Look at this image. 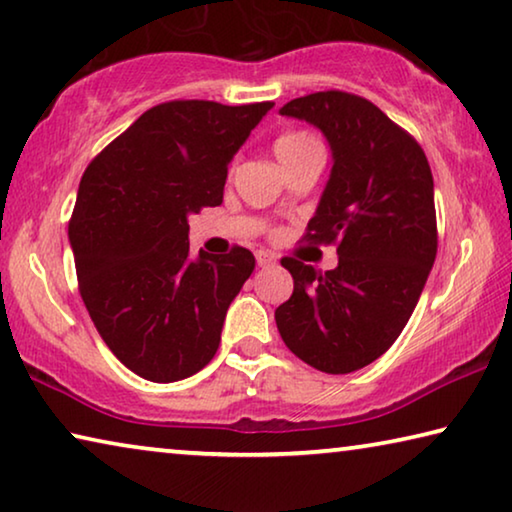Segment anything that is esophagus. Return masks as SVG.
<instances>
[{"label": "esophagus", "mask_w": 512, "mask_h": 512, "mask_svg": "<svg viewBox=\"0 0 512 512\" xmlns=\"http://www.w3.org/2000/svg\"><path fill=\"white\" fill-rule=\"evenodd\" d=\"M255 257H257V266H262V269H266V266H273L275 262H278V257H275L273 253H266V250H259Z\"/></svg>", "instance_id": "34e87169"}]
</instances>
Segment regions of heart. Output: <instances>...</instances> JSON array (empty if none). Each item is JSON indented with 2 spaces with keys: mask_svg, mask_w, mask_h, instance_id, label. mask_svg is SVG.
Wrapping results in <instances>:
<instances>
[{
  "mask_svg": "<svg viewBox=\"0 0 512 512\" xmlns=\"http://www.w3.org/2000/svg\"><path fill=\"white\" fill-rule=\"evenodd\" d=\"M312 145H319V141L314 139V136L305 134V132H291L280 136L278 141H275V157L282 161H287L289 157H294V154L303 152L305 148H312Z\"/></svg>",
  "mask_w": 512,
  "mask_h": 512,
  "instance_id": "b5f03b06",
  "label": "heart"
}]
</instances>
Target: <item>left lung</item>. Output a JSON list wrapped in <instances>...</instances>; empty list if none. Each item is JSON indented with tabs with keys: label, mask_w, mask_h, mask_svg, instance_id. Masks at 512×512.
Masks as SVG:
<instances>
[{
	"label": "left lung",
	"mask_w": 512,
	"mask_h": 512,
	"mask_svg": "<svg viewBox=\"0 0 512 512\" xmlns=\"http://www.w3.org/2000/svg\"><path fill=\"white\" fill-rule=\"evenodd\" d=\"M280 113L328 139L330 180L305 239L337 243L339 264L321 273L282 259L294 294L275 310V323L289 351L310 367L358 371L396 342L433 269L431 166L421 145L360 95L312 93Z\"/></svg>",
	"instance_id": "1"
}]
</instances>
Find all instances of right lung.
I'll return each instance as SVG.
<instances>
[{
	"label": "right lung",
	"mask_w": 512,
	"mask_h": 512,
	"mask_svg": "<svg viewBox=\"0 0 512 512\" xmlns=\"http://www.w3.org/2000/svg\"><path fill=\"white\" fill-rule=\"evenodd\" d=\"M273 102L157 104L88 164L68 237L79 294L111 353L175 383L207 367L250 250L189 255V216L223 202L227 164Z\"/></svg>",
	"instance_id": "right-lung-1"
}]
</instances>
